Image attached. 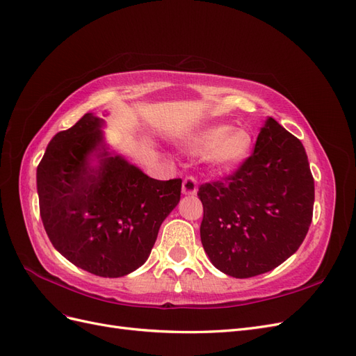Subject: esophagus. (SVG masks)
Returning a JSON list of instances; mask_svg holds the SVG:
<instances>
[{
  "label": "esophagus",
  "instance_id": "esophagus-1",
  "mask_svg": "<svg viewBox=\"0 0 356 356\" xmlns=\"http://www.w3.org/2000/svg\"><path fill=\"white\" fill-rule=\"evenodd\" d=\"M197 193V179L195 177H187L182 182V195L195 196Z\"/></svg>",
  "mask_w": 356,
  "mask_h": 356
}]
</instances>
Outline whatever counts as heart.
Instances as JSON below:
<instances>
[{
	"mask_svg": "<svg viewBox=\"0 0 356 356\" xmlns=\"http://www.w3.org/2000/svg\"><path fill=\"white\" fill-rule=\"evenodd\" d=\"M190 147L199 153H209V160L220 169H230L250 156L252 136L242 127L215 124L199 132Z\"/></svg>",
	"mask_w": 356,
	"mask_h": 356,
	"instance_id": "heart-1",
	"label": "heart"
}]
</instances>
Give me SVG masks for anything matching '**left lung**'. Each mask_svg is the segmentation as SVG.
Here are the masks:
<instances>
[{
    "label": "left lung",
    "instance_id": "8db88e82",
    "mask_svg": "<svg viewBox=\"0 0 356 356\" xmlns=\"http://www.w3.org/2000/svg\"><path fill=\"white\" fill-rule=\"evenodd\" d=\"M197 196L204 252L222 273L245 279L273 270L303 243L315 182L303 144L268 117L254 153L232 175L202 184Z\"/></svg>",
    "mask_w": 356,
    "mask_h": 356
}]
</instances>
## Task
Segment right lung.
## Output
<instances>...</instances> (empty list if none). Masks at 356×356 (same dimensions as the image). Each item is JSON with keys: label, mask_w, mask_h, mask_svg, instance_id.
Masks as SVG:
<instances>
[{"label": "right lung", "mask_w": 356, "mask_h": 356, "mask_svg": "<svg viewBox=\"0 0 356 356\" xmlns=\"http://www.w3.org/2000/svg\"><path fill=\"white\" fill-rule=\"evenodd\" d=\"M104 122L84 114L53 136L37 168L40 215L51 245L83 270L120 277L143 266L181 179L159 181L111 153Z\"/></svg>", "instance_id": "1"}]
</instances>
